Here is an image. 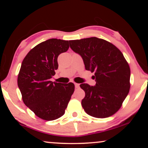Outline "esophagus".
<instances>
[{"instance_id": "1", "label": "esophagus", "mask_w": 148, "mask_h": 148, "mask_svg": "<svg viewBox=\"0 0 148 148\" xmlns=\"http://www.w3.org/2000/svg\"><path fill=\"white\" fill-rule=\"evenodd\" d=\"M74 85H75V87H76V89H78L79 87V84H76V83H74Z\"/></svg>"}]
</instances>
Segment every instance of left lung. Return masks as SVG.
Wrapping results in <instances>:
<instances>
[{
	"mask_svg": "<svg viewBox=\"0 0 148 148\" xmlns=\"http://www.w3.org/2000/svg\"><path fill=\"white\" fill-rule=\"evenodd\" d=\"M69 44L82 56L87 71L95 72V86L80 85L86 93L82 101L85 112L97 118L116 114L131 86V70L121 51L113 44L97 37L69 40Z\"/></svg>",
	"mask_w": 148,
	"mask_h": 148,
	"instance_id": "left-lung-1",
	"label": "left lung"
}]
</instances>
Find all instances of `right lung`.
Here are the masks:
<instances>
[{
  "label": "right lung",
  "instance_id": "obj_1",
  "mask_svg": "<svg viewBox=\"0 0 148 148\" xmlns=\"http://www.w3.org/2000/svg\"><path fill=\"white\" fill-rule=\"evenodd\" d=\"M69 48V41L51 38L36 45L23 60L17 85L24 104L36 116L52 121L63 116L74 84L50 81L58 69L57 57Z\"/></svg>",
  "mask_w": 148,
  "mask_h": 148
}]
</instances>
